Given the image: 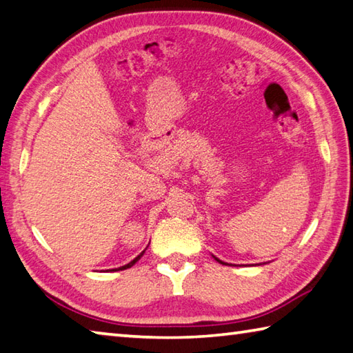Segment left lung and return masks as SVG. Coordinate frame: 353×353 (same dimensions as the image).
<instances>
[{
    "label": "left lung",
    "instance_id": "left-lung-1",
    "mask_svg": "<svg viewBox=\"0 0 353 353\" xmlns=\"http://www.w3.org/2000/svg\"><path fill=\"white\" fill-rule=\"evenodd\" d=\"M212 257H214V260H217V261H219V263H222V265H226V266H231V265H228V263H225V261H222V260H219V259L216 257V255H212Z\"/></svg>",
    "mask_w": 353,
    "mask_h": 353
}]
</instances>
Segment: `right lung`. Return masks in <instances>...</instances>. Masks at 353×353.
I'll list each match as a JSON object with an SVG mask.
<instances>
[{
    "label": "right lung",
    "instance_id": "add662e5",
    "mask_svg": "<svg viewBox=\"0 0 353 353\" xmlns=\"http://www.w3.org/2000/svg\"><path fill=\"white\" fill-rule=\"evenodd\" d=\"M143 252L145 251H142L139 255H137V257L134 259V260H131L130 261V263H127V265H123V266H121V268H116V269H112V271H123V269H128V268H131V266H133L134 263H136V261H139L141 260V257H142V255H143Z\"/></svg>",
    "mask_w": 353,
    "mask_h": 353
}]
</instances>
